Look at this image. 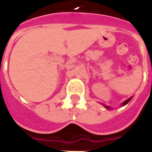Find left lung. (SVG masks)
Returning a JSON list of instances; mask_svg holds the SVG:
<instances>
[{"mask_svg":"<svg viewBox=\"0 0 152 152\" xmlns=\"http://www.w3.org/2000/svg\"><path fill=\"white\" fill-rule=\"evenodd\" d=\"M131 99H132V98H129V99H127V100H125V101H124V103H123V104H122V105H123V106H124V105H126V104H128V102H129V101H130V100H131ZM105 108H106V109H110V108H109V106H105Z\"/></svg>","mask_w":152,"mask_h":152,"instance_id":"obj_1","label":"left lung"}]
</instances>
